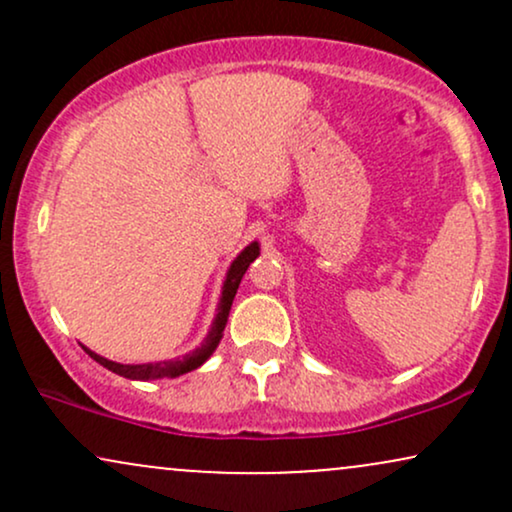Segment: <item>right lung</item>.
Here are the masks:
<instances>
[{
  "label": "right lung",
  "mask_w": 512,
  "mask_h": 512,
  "mask_svg": "<svg viewBox=\"0 0 512 512\" xmlns=\"http://www.w3.org/2000/svg\"><path fill=\"white\" fill-rule=\"evenodd\" d=\"M255 257H260V243H257V240H252L248 248L240 252L236 260L231 262V267H228L226 279H223V286H221V298H219V308H216L214 322H211L204 342L199 344L195 351H190V354H185L182 358H170V361H156V363H117V361H110V358L96 354V351L86 349L84 346L86 354L91 356L96 363H101L103 368L113 370V373L122 375V378H129V380L178 378V375H185V373H190V370L199 368L211 354H214L216 346H219L223 330H226L228 313H231L233 298H236V291L240 286V279H243V274L248 272L250 262L255 260Z\"/></svg>",
  "instance_id": "1"
}]
</instances>
